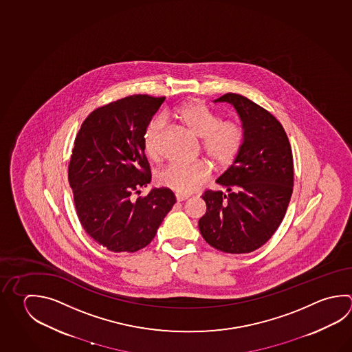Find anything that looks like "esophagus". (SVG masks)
Instances as JSON below:
<instances>
[{"instance_id":"34e87169","label":"esophagus","mask_w":352,"mask_h":352,"mask_svg":"<svg viewBox=\"0 0 352 352\" xmlns=\"http://www.w3.org/2000/svg\"><path fill=\"white\" fill-rule=\"evenodd\" d=\"M176 199H177V202H182V201H186V199H187V196H182V195H176Z\"/></svg>"}]
</instances>
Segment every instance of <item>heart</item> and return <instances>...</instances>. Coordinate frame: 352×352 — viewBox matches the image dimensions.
Returning <instances> with one entry per match:
<instances>
[{
	"label": "heart",
	"instance_id": "b5f03b06",
	"mask_svg": "<svg viewBox=\"0 0 352 352\" xmlns=\"http://www.w3.org/2000/svg\"><path fill=\"white\" fill-rule=\"evenodd\" d=\"M175 116L188 131L202 139L206 156L218 167L230 166L243 142V130L238 122L222 120L217 113L199 100L185 102L176 109ZM164 124L155 119L144 131V148L153 160L160 157ZM211 170L204 162L171 165L157 175V182L182 196L199 190L210 179Z\"/></svg>",
	"mask_w": 352,
	"mask_h": 352
}]
</instances>
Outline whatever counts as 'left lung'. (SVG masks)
Instances as JSON below:
<instances>
[{"mask_svg":"<svg viewBox=\"0 0 352 352\" xmlns=\"http://www.w3.org/2000/svg\"><path fill=\"white\" fill-rule=\"evenodd\" d=\"M242 122L243 142L233 164L218 177L222 191L202 195L207 211L199 218L206 242L224 253H250L267 243L280 226L293 193V153L280 122L248 98L228 93Z\"/></svg>","mask_w":352,"mask_h":352,"instance_id":"left-lung-1","label":"left lung"}]
</instances>
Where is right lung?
I'll return each mask as SVG.
<instances>
[{
	"label": "right lung",
	"mask_w": 352,
	"mask_h": 352,
	"mask_svg": "<svg viewBox=\"0 0 352 352\" xmlns=\"http://www.w3.org/2000/svg\"><path fill=\"white\" fill-rule=\"evenodd\" d=\"M165 96H126L94 110L78 133L68 177L78 218L85 232L107 250L120 253L146 247L176 202L151 181L144 131Z\"/></svg>",
	"instance_id": "obj_1"
}]
</instances>
